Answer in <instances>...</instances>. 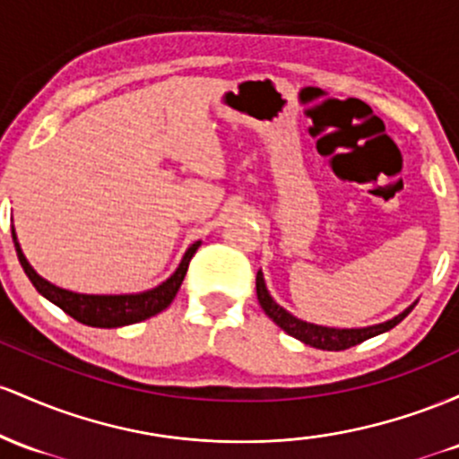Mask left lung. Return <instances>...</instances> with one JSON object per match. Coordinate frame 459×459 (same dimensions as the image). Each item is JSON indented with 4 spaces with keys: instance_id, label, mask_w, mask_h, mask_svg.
Returning a JSON list of instances; mask_svg holds the SVG:
<instances>
[{
    "instance_id": "left-lung-1",
    "label": "left lung",
    "mask_w": 459,
    "mask_h": 459,
    "mask_svg": "<svg viewBox=\"0 0 459 459\" xmlns=\"http://www.w3.org/2000/svg\"><path fill=\"white\" fill-rule=\"evenodd\" d=\"M255 290H257V301H260L262 310L266 312V316H269L275 325H280L286 333H290L292 338H297V341L310 344V347L323 349V351H344V349L355 347V344L368 341V338L377 336V333L388 332V329L399 325V323L411 312V307H414L410 306L408 310L401 312L399 316L393 318V321L379 323V325H373V327L333 329V327H321V325H312V323H306V321H299V318L292 316V314H288L284 307L277 306V303L271 299L269 290H266L262 273H257L255 277Z\"/></svg>"
}]
</instances>
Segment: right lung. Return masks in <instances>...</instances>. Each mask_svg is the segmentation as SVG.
Masks as SVG:
<instances>
[{"label": "right lung", "instance_id": "obj_1", "mask_svg": "<svg viewBox=\"0 0 459 459\" xmlns=\"http://www.w3.org/2000/svg\"><path fill=\"white\" fill-rule=\"evenodd\" d=\"M13 240L17 247L19 262H22L25 275L30 277L32 286L40 292L45 299H49L51 303L65 310L71 318H75L77 323H84L91 327H123L132 325V323L145 321L149 316H156L158 312H162L164 307L171 306V301L178 295L179 286H182L184 275H186L190 257L195 255L199 243H195L184 255L182 264L178 266V271L169 277L164 284H160L153 290L141 292V295H77V292L63 290V288L49 284L43 277L36 275V271L28 264L25 255L22 254L17 243V236L13 230Z\"/></svg>", "mask_w": 459, "mask_h": 459}]
</instances>
